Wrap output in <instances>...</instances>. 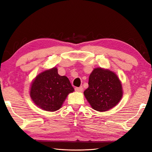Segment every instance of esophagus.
I'll use <instances>...</instances> for the list:
<instances>
[{
    "mask_svg": "<svg viewBox=\"0 0 152 152\" xmlns=\"http://www.w3.org/2000/svg\"><path fill=\"white\" fill-rule=\"evenodd\" d=\"M82 90H83V87L82 86L77 87V88H75V91H76L80 92V91H82Z\"/></svg>",
    "mask_w": 152,
    "mask_h": 152,
    "instance_id": "1",
    "label": "esophagus"
}]
</instances>
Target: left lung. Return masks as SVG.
<instances>
[{"mask_svg":"<svg viewBox=\"0 0 152 152\" xmlns=\"http://www.w3.org/2000/svg\"><path fill=\"white\" fill-rule=\"evenodd\" d=\"M89 87L83 94L91 107L105 112L114 107L122 98V87L117 75L109 70L96 68L89 78Z\"/></svg>","mask_w":152,"mask_h":152,"instance_id":"1","label":"left lung"}]
</instances>
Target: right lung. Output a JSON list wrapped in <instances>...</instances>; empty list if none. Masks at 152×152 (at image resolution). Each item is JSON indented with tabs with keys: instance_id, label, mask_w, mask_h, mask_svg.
I'll return each instance as SVG.
<instances>
[{
	"instance_id": "add662e5",
	"label": "right lung",
	"mask_w": 152,
	"mask_h": 152,
	"mask_svg": "<svg viewBox=\"0 0 152 152\" xmlns=\"http://www.w3.org/2000/svg\"><path fill=\"white\" fill-rule=\"evenodd\" d=\"M74 91L69 78L60 76L54 67L36 77L31 85L30 95L38 107L54 112L61 107L67 95Z\"/></svg>"
}]
</instances>
